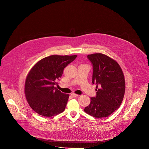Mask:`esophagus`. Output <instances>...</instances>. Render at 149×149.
<instances>
[{"label":"esophagus","instance_id":"obj_1","mask_svg":"<svg viewBox=\"0 0 149 149\" xmlns=\"http://www.w3.org/2000/svg\"><path fill=\"white\" fill-rule=\"evenodd\" d=\"M71 95H72L73 97H77L78 96V95H77V94H75V93H72V94H71Z\"/></svg>","mask_w":149,"mask_h":149}]
</instances>
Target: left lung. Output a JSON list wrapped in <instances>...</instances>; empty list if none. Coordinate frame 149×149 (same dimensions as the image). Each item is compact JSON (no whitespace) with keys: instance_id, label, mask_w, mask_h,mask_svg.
<instances>
[{"instance_id":"8db88e82","label":"left lung","mask_w":149,"mask_h":149,"mask_svg":"<svg viewBox=\"0 0 149 149\" xmlns=\"http://www.w3.org/2000/svg\"><path fill=\"white\" fill-rule=\"evenodd\" d=\"M87 58L93 64L92 82L97 85V93L84 110L95 118L108 117L118 109L124 98L125 86L123 71L115 60L104 54H93Z\"/></svg>"}]
</instances>
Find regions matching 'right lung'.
I'll list each match as a JSON object with an SVG mask.
<instances>
[{"instance_id": "right-lung-1", "label": "right lung", "mask_w": 149, "mask_h": 149, "mask_svg": "<svg viewBox=\"0 0 149 149\" xmlns=\"http://www.w3.org/2000/svg\"><path fill=\"white\" fill-rule=\"evenodd\" d=\"M77 55H53L38 61L28 73L25 94L32 109L39 115L51 117L64 111L69 95L56 86L64 69Z\"/></svg>"}]
</instances>
